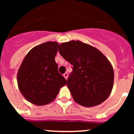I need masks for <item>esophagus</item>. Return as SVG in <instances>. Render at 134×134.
Listing matches in <instances>:
<instances>
[{"label": "esophagus", "mask_w": 134, "mask_h": 134, "mask_svg": "<svg viewBox=\"0 0 134 134\" xmlns=\"http://www.w3.org/2000/svg\"><path fill=\"white\" fill-rule=\"evenodd\" d=\"M64 77L65 78V79H68V73H64Z\"/></svg>", "instance_id": "obj_1"}]
</instances>
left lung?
<instances>
[{"label":"left lung","mask_w":134,"mask_h":134,"mask_svg":"<svg viewBox=\"0 0 134 134\" xmlns=\"http://www.w3.org/2000/svg\"><path fill=\"white\" fill-rule=\"evenodd\" d=\"M60 55L73 66L67 86L76 103L86 107L100 105L110 95L114 72L101 52L80 41L59 45Z\"/></svg>","instance_id":"obj_1"}]
</instances>
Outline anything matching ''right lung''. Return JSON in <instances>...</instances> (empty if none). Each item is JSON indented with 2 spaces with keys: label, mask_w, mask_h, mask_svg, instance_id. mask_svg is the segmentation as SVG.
<instances>
[{
  "label": "right lung",
  "mask_w": 134,
  "mask_h": 134,
  "mask_svg": "<svg viewBox=\"0 0 134 134\" xmlns=\"http://www.w3.org/2000/svg\"><path fill=\"white\" fill-rule=\"evenodd\" d=\"M58 43L47 41L32 48L23 59L17 72V84L25 99L41 106L55 99L66 80L58 70L55 57Z\"/></svg>",
  "instance_id": "right-lung-1"
}]
</instances>
